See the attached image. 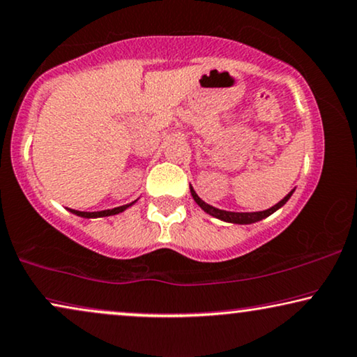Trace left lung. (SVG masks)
<instances>
[{"instance_id": "obj_1", "label": "left lung", "mask_w": 357, "mask_h": 357, "mask_svg": "<svg viewBox=\"0 0 357 357\" xmlns=\"http://www.w3.org/2000/svg\"><path fill=\"white\" fill-rule=\"evenodd\" d=\"M190 192H192V197L193 200L197 202V205L202 208L203 211H206L208 215L215 216V218L218 220H223L226 223H234V225H252V223H257V221H261L264 218H267V216H271L272 213H275L279 208H282L285 205L287 202H289V198L291 197V193H294V190L289 193V195H285L282 200L277 203V205L271 206L269 210H264V211H251V213H239V211H226V210H220V208H215L211 205H208L202 200L200 197L197 195V192L190 187Z\"/></svg>"}]
</instances>
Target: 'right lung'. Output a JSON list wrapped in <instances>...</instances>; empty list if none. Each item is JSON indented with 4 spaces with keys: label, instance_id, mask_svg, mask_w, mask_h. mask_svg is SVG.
Returning a JSON list of instances; mask_svg holds the SVG:
<instances>
[{
    "label": "right lung",
    "instance_id": "add662e5",
    "mask_svg": "<svg viewBox=\"0 0 357 357\" xmlns=\"http://www.w3.org/2000/svg\"><path fill=\"white\" fill-rule=\"evenodd\" d=\"M136 202L129 203V205H123V206H118V208H113V210H105V211H93V213H88V211H78V210H70L73 215L77 216H82V218H101V216H113V215H118V213H123L126 208H129L131 205H134Z\"/></svg>",
    "mask_w": 357,
    "mask_h": 357
}]
</instances>
